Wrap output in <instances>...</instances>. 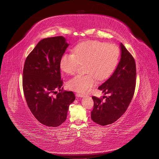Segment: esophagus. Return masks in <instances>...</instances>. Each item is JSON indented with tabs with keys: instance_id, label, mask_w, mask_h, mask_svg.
<instances>
[{
	"instance_id": "obj_1",
	"label": "esophagus",
	"mask_w": 159,
	"mask_h": 159,
	"mask_svg": "<svg viewBox=\"0 0 159 159\" xmlns=\"http://www.w3.org/2000/svg\"><path fill=\"white\" fill-rule=\"evenodd\" d=\"M76 97L77 98H83V97H84V95L81 94V93H77L76 94Z\"/></svg>"
}]
</instances>
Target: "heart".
I'll return each instance as SVG.
<instances>
[{
    "label": "heart",
    "instance_id": "heart-1",
    "mask_svg": "<svg viewBox=\"0 0 159 159\" xmlns=\"http://www.w3.org/2000/svg\"><path fill=\"white\" fill-rule=\"evenodd\" d=\"M74 52L61 56L60 68L66 74H75L80 64H85L88 74L78 75L70 79L68 88L76 92L86 93L97 83V79L107 78L116 68L119 50L114 44L88 40L77 45Z\"/></svg>",
    "mask_w": 159,
    "mask_h": 159
}]
</instances>
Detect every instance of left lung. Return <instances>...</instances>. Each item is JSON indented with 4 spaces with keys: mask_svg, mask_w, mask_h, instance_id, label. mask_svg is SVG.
<instances>
[{
    "mask_svg": "<svg viewBox=\"0 0 159 159\" xmlns=\"http://www.w3.org/2000/svg\"><path fill=\"white\" fill-rule=\"evenodd\" d=\"M121 58L111 76L98 89L104 94H110L105 101L93 96V121L101 125L116 121L126 111L133 97L136 84V64L131 54L121 43ZM105 96H103L104 98Z\"/></svg>",
    "mask_w": 159,
    "mask_h": 159,
    "instance_id": "obj_1",
    "label": "left lung"
}]
</instances>
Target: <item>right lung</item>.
<instances>
[{"mask_svg":"<svg viewBox=\"0 0 159 159\" xmlns=\"http://www.w3.org/2000/svg\"><path fill=\"white\" fill-rule=\"evenodd\" d=\"M69 45L63 36L44 38L28 56L24 66L22 85L28 106L38 121L48 127L63 123L75 99L72 91L52 96L63 85L60 60Z\"/></svg>","mask_w":159,"mask_h":159,"instance_id":"add662e5","label":"right lung"}]
</instances>
